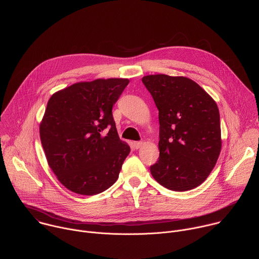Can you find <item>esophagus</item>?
Instances as JSON below:
<instances>
[{
	"instance_id": "esophagus-1",
	"label": "esophagus",
	"mask_w": 259,
	"mask_h": 259,
	"mask_svg": "<svg viewBox=\"0 0 259 259\" xmlns=\"http://www.w3.org/2000/svg\"><path fill=\"white\" fill-rule=\"evenodd\" d=\"M143 144H144V143H143L142 141H137V142H135V143H134V145H135V147H136L137 149L141 148V147L143 146Z\"/></svg>"
}]
</instances>
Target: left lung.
Returning <instances> with one entry per match:
<instances>
[{"instance_id": "8db88e82", "label": "left lung", "mask_w": 259, "mask_h": 259, "mask_svg": "<svg viewBox=\"0 0 259 259\" xmlns=\"http://www.w3.org/2000/svg\"><path fill=\"white\" fill-rule=\"evenodd\" d=\"M142 82L158 110L160 157L150 167L163 187L177 192L200 186L220 155V113L212 97L186 76L149 74Z\"/></svg>"}]
</instances>
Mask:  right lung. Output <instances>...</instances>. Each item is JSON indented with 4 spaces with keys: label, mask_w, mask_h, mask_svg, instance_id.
<instances>
[{
    "label": "right lung",
    "mask_w": 259,
    "mask_h": 259,
    "mask_svg": "<svg viewBox=\"0 0 259 259\" xmlns=\"http://www.w3.org/2000/svg\"><path fill=\"white\" fill-rule=\"evenodd\" d=\"M128 83L78 82L49 99L39 134L50 168L69 191L96 195L117 181L131 148L119 139L112 108Z\"/></svg>",
    "instance_id": "obj_1"
}]
</instances>
